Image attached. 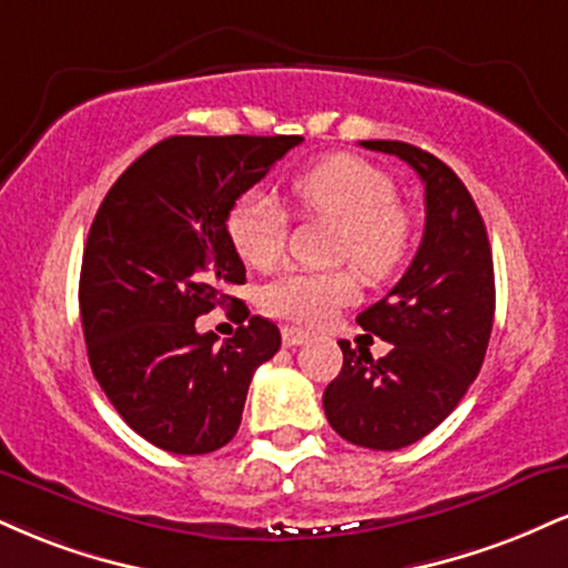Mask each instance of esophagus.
<instances>
[{"label":"esophagus","instance_id":"obj_1","mask_svg":"<svg viewBox=\"0 0 568 568\" xmlns=\"http://www.w3.org/2000/svg\"><path fill=\"white\" fill-rule=\"evenodd\" d=\"M306 338H310V336H306L304 331L283 328V344H285V347H298V344H304Z\"/></svg>","mask_w":568,"mask_h":568}]
</instances>
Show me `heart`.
Masks as SVG:
<instances>
[{
    "label": "heart",
    "mask_w": 568,
    "mask_h": 568,
    "mask_svg": "<svg viewBox=\"0 0 568 568\" xmlns=\"http://www.w3.org/2000/svg\"><path fill=\"white\" fill-rule=\"evenodd\" d=\"M291 194L312 216L338 224L334 256L349 258L366 277L393 275L410 247V216L395 202V181L374 162L331 154L293 175ZM232 247L247 266L266 270L285 245V211L272 194L245 192L226 216ZM357 296L349 270H291L264 285L266 315L315 328Z\"/></svg>",
    "instance_id": "b5f03b06"
}]
</instances>
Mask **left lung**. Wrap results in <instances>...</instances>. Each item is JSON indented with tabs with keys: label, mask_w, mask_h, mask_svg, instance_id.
Segmentation results:
<instances>
[{
	"label": "left lung",
	"mask_w": 568,
	"mask_h": 568,
	"mask_svg": "<svg viewBox=\"0 0 568 568\" xmlns=\"http://www.w3.org/2000/svg\"><path fill=\"white\" fill-rule=\"evenodd\" d=\"M395 154L425 184L419 251L382 302L357 315L393 344L374 361L338 342L344 366L323 408L344 440L376 452L410 446L446 419L484 366L494 325V262L478 205L446 162L403 141H361Z\"/></svg>",
	"instance_id": "obj_1"
}]
</instances>
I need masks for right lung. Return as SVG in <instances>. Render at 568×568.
<instances>
[{"mask_svg": "<svg viewBox=\"0 0 568 568\" xmlns=\"http://www.w3.org/2000/svg\"><path fill=\"white\" fill-rule=\"evenodd\" d=\"M302 135H173L128 168L98 207L80 275L93 376L141 438L171 454H211L243 419L253 371L280 331L253 315L216 344L197 317L245 283L226 234L240 194ZM234 302V298H232Z\"/></svg>", "mask_w": 568, "mask_h": 568, "instance_id": "obj_1", "label": "right lung"}]
</instances>
